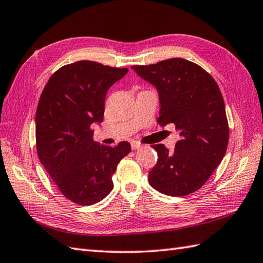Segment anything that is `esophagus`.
<instances>
[{
  "label": "esophagus",
  "instance_id": "1",
  "mask_svg": "<svg viewBox=\"0 0 263 263\" xmlns=\"http://www.w3.org/2000/svg\"><path fill=\"white\" fill-rule=\"evenodd\" d=\"M141 147H142V144H141L140 142H137V141H131V148H132L133 150L139 149V148H141Z\"/></svg>",
  "mask_w": 263,
  "mask_h": 263
}]
</instances>
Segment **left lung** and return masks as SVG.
<instances>
[{
  "label": "left lung",
  "instance_id": "obj_1",
  "mask_svg": "<svg viewBox=\"0 0 263 263\" xmlns=\"http://www.w3.org/2000/svg\"><path fill=\"white\" fill-rule=\"evenodd\" d=\"M132 69L157 88V122L173 123L181 136L173 153L164 144L153 146L158 160L149 172V184L171 197L198 191L224 158L230 140L219 87L200 65L180 58Z\"/></svg>",
  "mask_w": 263,
  "mask_h": 263
}]
</instances>
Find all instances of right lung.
Listing matches in <instances>:
<instances>
[{
	"instance_id": "add662e5",
	"label": "right lung",
	"mask_w": 263,
	"mask_h": 263,
	"mask_svg": "<svg viewBox=\"0 0 263 263\" xmlns=\"http://www.w3.org/2000/svg\"><path fill=\"white\" fill-rule=\"evenodd\" d=\"M93 61H78L55 71L36 110L39 160L66 199L80 205L99 202L113 190L117 164L130 143L108 147L93 141L92 123L103 122L109 87L127 73Z\"/></svg>"
}]
</instances>
